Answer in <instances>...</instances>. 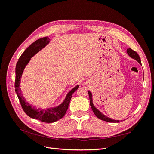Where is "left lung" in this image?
Returning a JSON list of instances; mask_svg holds the SVG:
<instances>
[{
	"mask_svg": "<svg viewBox=\"0 0 154 154\" xmlns=\"http://www.w3.org/2000/svg\"><path fill=\"white\" fill-rule=\"evenodd\" d=\"M127 53H128V54L129 55L130 57H131L132 58L134 59V60H136L137 61H138L140 64H141V60H140V58L139 57V55L135 51L132 50V49L130 48L127 49ZM88 93H89V95L90 105L91 106V109H92L94 114H95L97 118H99V119H100V120L106 121V122H120V120H113L112 119H110V118L107 117L106 116L104 115V114H103V113H101L99 110L97 109V108L94 106V104L93 103L92 93H91V91H88ZM121 121H122V120H121Z\"/></svg>",
	"mask_w": 154,
	"mask_h": 154,
	"instance_id": "obj_1",
	"label": "left lung"
}]
</instances>
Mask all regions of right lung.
I'll return each instance as SVG.
<instances>
[{
  "instance_id": "1",
  "label": "right lung",
  "mask_w": 154,
  "mask_h": 154,
  "mask_svg": "<svg viewBox=\"0 0 154 154\" xmlns=\"http://www.w3.org/2000/svg\"><path fill=\"white\" fill-rule=\"evenodd\" d=\"M50 40V39H49L48 37L38 39L23 52L21 56L18 59V61L16 65V79L14 84L16 93L17 94L22 109L24 110L25 113L32 119H37L46 123L54 122L64 116L67 112L72 95L79 87V85H77L69 91L65 97L64 101L60 105L46 110H41L40 109H37L35 107H32V104L26 102L24 97L22 96L21 89L20 88V81L23 71H24L26 65L31 60V57H33L35 54H36L38 51H40L42 49H43L45 45L48 44Z\"/></svg>"
}]
</instances>
